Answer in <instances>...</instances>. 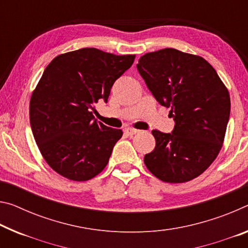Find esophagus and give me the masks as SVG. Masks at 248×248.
<instances>
[{"mask_svg":"<svg viewBox=\"0 0 248 248\" xmlns=\"http://www.w3.org/2000/svg\"><path fill=\"white\" fill-rule=\"evenodd\" d=\"M124 132L127 133L128 136H133V135H136V133H138L139 130H137V129H133V128H125Z\"/></svg>","mask_w":248,"mask_h":248,"instance_id":"34e87169","label":"esophagus"}]
</instances>
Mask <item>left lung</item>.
I'll return each mask as SVG.
<instances>
[{
	"label": "left lung",
	"instance_id": "left-lung-1",
	"mask_svg": "<svg viewBox=\"0 0 248 248\" xmlns=\"http://www.w3.org/2000/svg\"><path fill=\"white\" fill-rule=\"evenodd\" d=\"M137 69L175 121L171 133L152 130L155 148L144 155L145 167L163 182L195 179L222 149L231 111L229 90L210 62L174 48L147 53Z\"/></svg>",
	"mask_w": 248,
	"mask_h": 248
}]
</instances>
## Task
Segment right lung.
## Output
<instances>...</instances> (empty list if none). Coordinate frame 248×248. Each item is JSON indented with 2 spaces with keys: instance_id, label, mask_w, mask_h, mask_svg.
<instances>
[{
  "instance_id": "obj_1",
  "label": "right lung",
  "mask_w": 248,
  "mask_h": 248,
  "mask_svg": "<svg viewBox=\"0 0 248 248\" xmlns=\"http://www.w3.org/2000/svg\"><path fill=\"white\" fill-rule=\"evenodd\" d=\"M135 57L81 48L58 55L45 68L31 97L30 121L43 158L58 174L80 182L107 166L123 130L97 121L93 106L107 103Z\"/></svg>"
}]
</instances>
